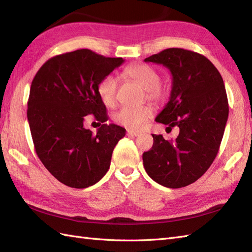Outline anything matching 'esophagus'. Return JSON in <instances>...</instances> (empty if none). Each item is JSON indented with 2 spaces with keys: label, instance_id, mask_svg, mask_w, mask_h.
<instances>
[{
  "label": "esophagus",
  "instance_id": "1",
  "mask_svg": "<svg viewBox=\"0 0 252 252\" xmlns=\"http://www.w3.org/2000/svg\"><path fill=\"white\" fill-rule=\"evenodd\" d=\"M127 135L128 136H138L139 135V132L138 131H133V130H127L126 131Z\"/></svg>",
  "mask_w": 252,
  "mask_h": 252
}]
</instances>
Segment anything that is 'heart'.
I'll return each mask as SVG.
<instances>
[{
	"instance_id": "b5f03b06",
	"label": "heart",
	"mask_w": 252,
	"mask_h": 252,
	"mask_svg": "<svg viewBox=\"0 0 252 252\" xmlns=\"http://www.w3.org/2000/svg\"><path fill=\"white\" fill-rule=\"evenodd\" d=\"M121 77L137 84L145 90L146 97L156 103L164 102L167 97V89L160 84V75L157 69L145 63H134L127 65L121 72ZM117 80L113 76H105L97 85V93L103 103L113 106L116 101ZM154 115V110L149 105L137 107H124L115 115L117 124L131 130L143 127Z\"/></svg>"
}]
</instances>
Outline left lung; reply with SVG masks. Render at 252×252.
Instances as JSON below:
<instances>
[{
    "instance_id": "left-lung-1",
    "label": "left lung",
    "mask_w": 252,
    "mask_h": 252,
    "mask_svg": "<svg viewBox=\"0 0 252 252\" xmlns=\"http://www.w3.org/2000/svg\"><path fill=\"white\" fill-rule=\"evenodd\" d=\"M171 71L169 101L156 121L179 127L175 139L153 134L154 145L143 154L144 167L156 183L177 189L194 183L217 156L229 116L221 75L206 57L168 48L146 58Z\"/></svg>"
}]
</instances>
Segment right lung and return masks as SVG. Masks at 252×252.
<instances>
[{"label":"right lung","mask_w":252,"mask_h":252,"mask_svg":"<svg viewBox=\"0 0 252 252\" xmlns=\"http://www.w3.org/2000/svg\"><path fill=\"white\" fill-rule=\"evenodd\" d=\"M124 62L78 49L51 58L32 81L27 115L35 151L52 176L71 188L101 180L115 146L126 135L125 127L106 124V107L97 93L99 80ZM88 114L101 125L96 136L83 127Z\"/></svg>","instance_id":"add662e5"}]
</instances>
